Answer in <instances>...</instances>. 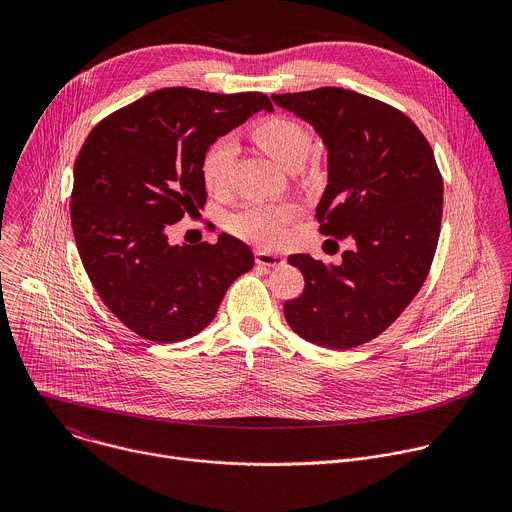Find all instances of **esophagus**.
Wrapping results in <instances>:
<instances>
[{
  "instance_id": "1",
  "label": "esophagus",
  "mask_w": 512,
  "mask_h": 512,
  "mask_svg": "<svg viewBox=\"0 0 512 512\" xmlns=\"http://www.w3.org/2000/svg\"><path fill=\"white\" fill-rule=\"evenodd\" d=\"M255 261L263 267H281L285 263V259L277 253H269V251H257L255 253Z\"/></svg>"
}]
</instances>
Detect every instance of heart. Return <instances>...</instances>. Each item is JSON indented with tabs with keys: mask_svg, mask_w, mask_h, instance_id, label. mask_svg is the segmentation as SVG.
<instances>
[{
	"mask_svg": "<svg viewBox=\"0 0 512 512\" xmlns=\"http://www.w3.org/2000/svg\"><path fill=\"white\" fill-rule=\"evenodd\" d=\"M253 137L283 168H300L312 152V133L298 121L271 117L253 129ZM239 143L233 135L214 139L200 162V176L212 194H225L231 184ZM298 216V206L289 202H251L231 216V229L261 247H275L285 239L287 225Z\"/></svg>",
	"mask_w": 512,
	"mask_h": 512,
	"instance_id": "obj_1",
	"label": "heart"
}]
</instances>
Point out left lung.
<instances>
[{
  "label": "left lung",
  "mask_w": 512,
  "mask_h": 512,
  "mask_svg": "<svg viewBox=\"0 0 512 512\" xmlns=\"http://www.w3.org/2000/svg\"><path fill=\"white\" fill-rule=\"evenodd\" d=\"M271 99L326 145L320 233L354 241L340 265L289 255L306 287L283 316L304 340L348 350L387 330L421 289L440 239L442 174L417 125L387 103L338 87Z\"/></svg>",
  "instance_id": "obj_1"
}]
</instances>
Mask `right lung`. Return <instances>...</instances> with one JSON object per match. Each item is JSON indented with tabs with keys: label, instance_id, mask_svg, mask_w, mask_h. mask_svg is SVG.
<instances>
[{
	"label": "right lung",
	"instance_id": "obj_1",
	"mask_svg": "<svg viewBox=\"0 0 512 512\" xmlns=\"http://www.w3.org/2000/svg\"><path fill=\"white\" fill-rule=\"evenodd\" d=\"M263 93L160 89L105 117L75 162L70 223L103 304L158 344L196 336L216 316L251 249L223 233L216 245H172L168 227L204 208L208 145L257 111Z\"/></svg>",
	"mask_w": 512,
	"mask_h": 512
}]
</instances>
